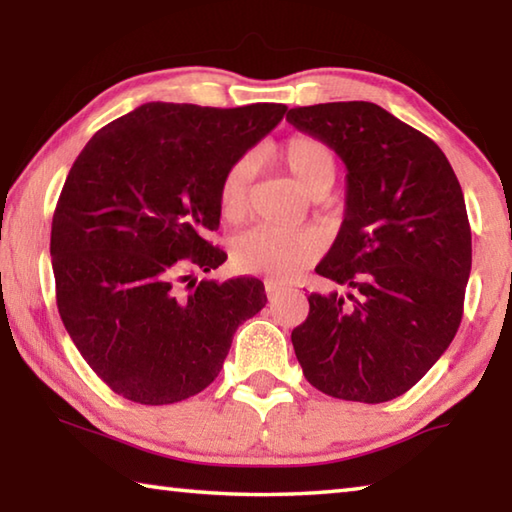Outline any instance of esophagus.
I'll list each match as a JSON object with an SVG mask.
<instances>
[{
	"label": "esophagus",
	"mask_w": 512,
	"mask_h": 512,
	"mask_svg": "<svg viewBox=\"0 0 512 512\" xmlns=\"http://www.w3.org/2000/svg\"><path fill=\"white\" fill-rule=\"evenodd\" d=\"M264 289H266V296H268V300L277 298V296H280V293L284 291V289L280 287V284L273 282V280H266V282H264Z\"/></svg>",
	"instance_id": "1"
}]
</instances>
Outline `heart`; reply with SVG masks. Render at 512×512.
I'll return each instance as SVG.
<instances>
[{
    "label": "heart",
    "mask_w": 512,
    "mask_h": 512,
    "mask_svg": "<svg viewBox=\"0 0 512 512\" xmlns=\"http://www.w3.org/2000/svg\"><path fill=\"white\" fill-rule=\"evenodd\" d=\"M275 160L289 171L302 192L323 196L336 178V155L314 135H291L275 151ZM253 176V162L248 158L230 164L219 183L221 219L237 223L248 210V185ZM320 253V239L309 230L280 232L271 228H255L232 241V266L241 273H264L273 277H289L298 268L314 262Z\"/></svg>",
    "instance_id": "obj_1"
}]
</instances>
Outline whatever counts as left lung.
<instances>
[{
	"label": "left lung",
	"mask_w": 512,
	"mask_h": 512,
	"mask_svg": "<svg viewBox=\"0 0 512 512\" xmlns=\"http://www.w3.org/2000/svg\"><path fill=\"white\" fill-rule=\"evenodd\" d=\"M287 121L343 160L345 216L291 343L311 386L379 404L427 375L463 318L472 268L465 198L445 153L377 103L291 108Z\"/></svg>",
	"instance_id": "left-lung-1"
}]
</instances>
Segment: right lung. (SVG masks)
<instances>
[{"label":"right lung","mask_w":512,"mask_h":512,"mask_svg":"<svg viewBox=\"0 0 512 512\" xmlns=\"http://www.w3.org/2000/svg\"><path fill=\"white\" fill-rule=\"evenodd\" d=\"M284 112L151 101L94 133L69 169L51 221L58 314L117 395L160 406L201 393L266 305L255 277L192 271L228 259L205 237L219 228V183Z\"/></svg>","instance_id":"obj_1"}]
</instances>
